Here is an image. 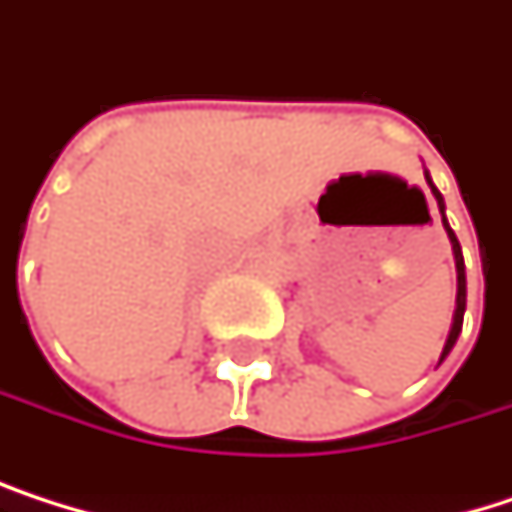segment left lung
Returning a JSON list of instances; mask_svg holds the SVG:
<instances>
[{
	"instance_id": "left-lung-1",
	"label": "left lung",
	"mask_w": 512,
	"mask_h": 512,
	"mask_svg": "<svg viewBox=\"0 0 512 512\" xmlns=\"http://www.w3.org/2000/svg\"><path fill=\"white\" fill-rule=\"evenodd\" d=\"M425 180H428V186H431V193H434V199H437V208H440V217H443V196L437 193V186L431 183L428 171H425ZM443 229H446V238H450V244H453V259H456V313H453V326H450V335H446V344H443L440 362H443V356H450V350H453V347H456V341H459L462 319H465V298H468V283H465V256H462L459 238H456V232L450 229V223H446V217H443Z\"/></svg>"
}]
</instances>
